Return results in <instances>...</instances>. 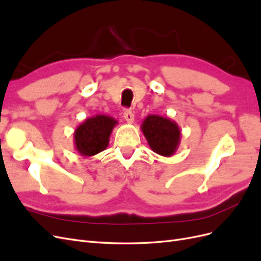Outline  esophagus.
Instances as JSON below:
<instances>
[{
	"instance_id": "1",
	"label": "esophagus",
	"mask_w": 261,
	"mask_h": 261,
	"mask_svg": "<svg viewBox=\"0 0 261 261\" xmlns=\"http://www.w3.org/2000/svg\"><path fill=\"white\" fill-rule=\"evenodd\" d=\"M123 115H124L125 121L127 123H133L134 122V117H135V115H134V113L132 112V110H129V109L124 110Z\"/></svg>"
}]
</instances>
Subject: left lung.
I'll list each match as a JSON object with an SVG mask.
<instances>
[{"mask_svg": "<svg viewBox=\"0 0 261 261\" xmlns=\"http://www.w3.org/2000/svg\"><path fill=\"white\" fill-rule=\"evenodd\" d=\"M148 144L158 154L170 156L176 151L180 140L178 125L159 115H148L141 124Z\"/></svg>", "mask_w": 261, "mask_h": 261, "instance_id": "obj_1", "label": "left lung"}]
</instances>
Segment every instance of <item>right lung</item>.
<instances>
[{"instance_id":"right-lung-1","label":"right lung","mask_w":261,"mask_h":261,"mask_svg":"<svg viewBox=\"0 0 261 261\" xmlns=\"http://www.w3.org/2000/svg\"><path fill=\"white\" fill-rule=\"evenodd\" d=\"M116 124V120L107 115L87 118L74 133L77 151L84 156H91L103 151L109 145L110 135Z\"/></svg>"}]
</instances>
